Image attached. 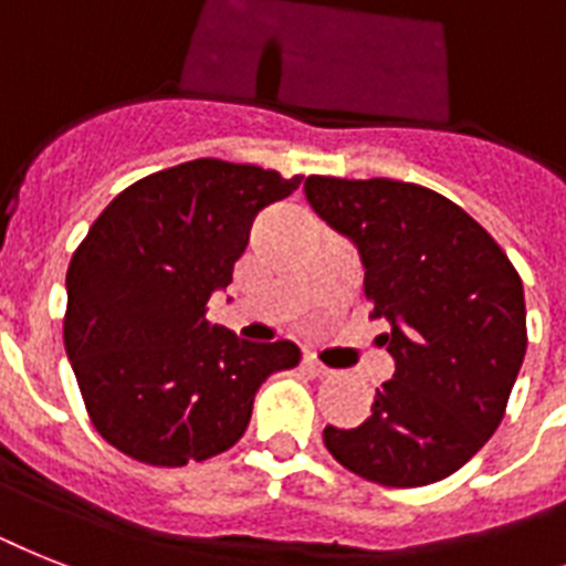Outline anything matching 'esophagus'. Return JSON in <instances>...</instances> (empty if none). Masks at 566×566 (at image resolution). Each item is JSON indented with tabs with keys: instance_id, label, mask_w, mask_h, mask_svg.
Instances as JSON below:
<instances>
[{
	"instance_id": "1",
	"label": "esophagus",
	"mask_w": 566,
	"mask_h": 566,
	"mask_svg": "<svg viewBox=\"0 0 566 566\" xmlns=\"http://www.w3.org/2000/svg\"><path fill=\"white\" fill-rule=\"evenodd\" d=\"M302 363H305V369L311 371V375H316V378H328V375H334V371H331L325 363H319L316 357H311V355H307Z\"/></svg>"
}]
</instances>
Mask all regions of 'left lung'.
<instances>
[{"label": "left lung", "mask_w": 566, "mask_h": 566, "mask_svg": "<svg viewBox=\"0 0 566 566\" xmlns=\"http://www.w3.org/2000/svg\"><path fill=\"white\" fill-rule=\"evenodd\" d=\"M311 209L360 252L371 319L395 375L360 427H325L339 465L389 489L465 465L506 416L523 355V282L500 243L453 200L398 179L307 177Z\"/></svg>", "instance_id": "obj_1"}]
</instances>
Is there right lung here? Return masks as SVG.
Segmentation results:
<instances>
[{
	"instance_id": "right-lung-1",
	"label": "right lung",
	"mask_w": 566,
	"mask_h": 566,
	"mask_svg": "<svg viewBox=\"0 0 566 566\" xmlns=\"http://www.w3.org/2000/svg\"><path fill=\"white\" fill-rule=\"evenodd\" d=\"M298 182L191 159L124 188L90 227L66 273L63 343L92 424L124 457L156 468L218 457L250 424L261 384L298 363L287 339L247 343L206 319L255 214Z\"/></svg>"
}]
</instances>
